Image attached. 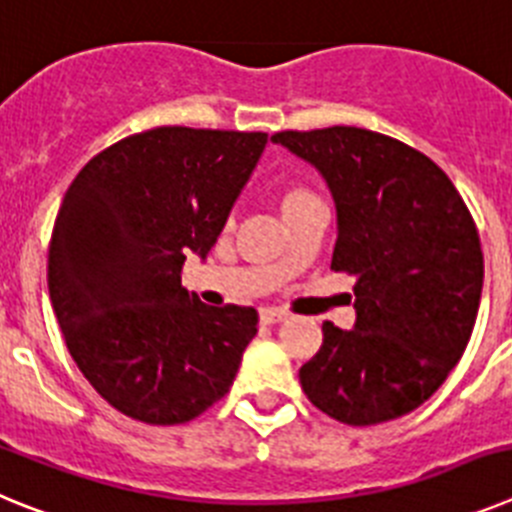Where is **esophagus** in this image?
Instances as JSON below:
<instances>
[{
  "instance_id": "34e87169",
  "label": "esophagus",
  "mask_w": 512,
  "mask_h": 512,
  "mask_svg": "<svg viewBox=\"0 0 512 512\" xmlns=\"http://www.w3.org/2000/svg\"><path fill=\"white\" fill-rule=\"evenodd\" d=\"M259 318L264 325H274V323H282V320H287V312L274 310V307H261Z\"/></svg>"
}]
</instances>
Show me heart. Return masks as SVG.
Returning <instances> with one entry per match:
<instances>
[{"label": "heart", "mask_w": 512, "mask_h": 512, "mask_svg": "<svg viewBox=\"0 0 512 512\" xmlns=\"http://www.w3.org/2000/svg\"><path fill=\"white\" fill-rule=\"evenodd\" d=\"M312 200H318V197H315V194H312L305 184L289 182V184H282V187L277 189V207L282 215H287V212H292L295 207L307 205V202H312Z\"/></svg>", "instance_id": "obj_1"}]
</instances>
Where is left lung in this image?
I'll list each match as a JSON object with an SVG mask.
<instances>
[{"label":"left lung","instance_id":"8db88e82","mask_svg":"<svg viewBox=\"0 0 512 512\" xmlns=\"http://www.w3.org/2000/svg\"><path fill=\"white\" fill-rule=\"evenodd\" d=\"M277 146L315 166L336 205L330 269L356 279V323H323L300 369L307 400L348 425L413 413L472 336L485 261L451 179L415 148L364 128L284 130Z\"/></svg>","mask_w":512,"mask_h":512}]
</instances>
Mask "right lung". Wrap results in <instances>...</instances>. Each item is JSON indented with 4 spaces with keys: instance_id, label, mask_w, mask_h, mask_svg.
Instances as JSON below:
<instances>
[{
    "instance_id": "add662e5",
    "label": "right lung",
    "mask_w": 512,
    "mask_h": 512,
    "mask_svg": "<svg viewBox=\"0 0 512 512\" xmlns=\"http://www.w3.org/2000/svg\"><path fill=\"white\" fill-rule=\"evenodd\" d=\"M266 148V133L153 128L104 148L63 197L48 292L66 346L128 418L187 423L230 390L256 336L253 307H210L182 287Z\"/></svg>"
}]
</instances>
